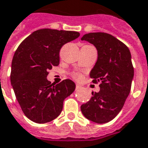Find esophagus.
I'll return each instance as SVG.
<instances>
[{
    "label": "esophagus",
    "instance_id": "1",
    "mask_svg": "<svg viewBox=\"0 0 148 148\" xmlns=\"http://www.w3.org/2000/svg\"><path fill=\"white\" fill-rule=\"evenodd\" d=\"M81 88H82V87H81V86H79L78 84H77V85H76V90H80Z\"/></svg>",
    "mask_w": 148,
    "mask_h": 148
}]
</instances>
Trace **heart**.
<instances>
[{"instance_id":"1","label":"heart","mask_w":148,"mask_h":148,"mask_svg":"<svg viewBox=\"0 0 148 148\" xmlns=\"http://www.w3.org/2000/svg\"><path fill=\"white\" fill-rule=\"evenodd\" d=\"M72 76H73L74 78L77 79V80H79V79L82 78V75L80 74H77V73H74V74H72Z\"/></svg>"}]
</instances>
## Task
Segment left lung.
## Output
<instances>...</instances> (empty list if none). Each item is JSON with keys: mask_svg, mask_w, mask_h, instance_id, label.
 Listing matches in <instances>:
<instances>
[{"mask_svg": "<svg viewBox=\"0 0 148 148\" xmlns=\"http://www.w3.org/2000/svg\"><path fill=\"white\" fill-rule=\"evenodd\" d=\"M86 40L95 46L97 60L90 71L93 83H98L100 91L81 106L82 114L88 120L105 124L121 112L130 93L134 68L129 49L110 34L92 32L84 35Z\"/></svg>", "mask_w": 148, "mask_h": 148, "instance_id": "left-lung-1", "label": "left lung"}]
</instances>
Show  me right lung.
Masks as SVG:
<instances>
[{
	"label": "right lung",
	"mask_w": 148,
	"mask_h": 148,
	"mask_svg": "<svg viewBox=\"0 0 148 148\" xmlns=\"http://www.w3.org/2000/svg\"><path fill=\"white\" fill-rule=\"evenodd\" d=\"M77 32L39 29L19 45L12 61V86L22 111L39 124L53 121L61 113L63 101L75 90L66 79L54 86L47 79L48 71L59 64V51L66 42L77 39Z\"/></svg>",
	"instance_id": "add662e5"
}]
</instances>
